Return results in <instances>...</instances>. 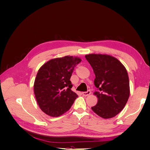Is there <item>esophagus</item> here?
I'll list each match as a JSON object with an SVG mask.
<instances>
[{"instance_id": "1", "label": "esophagus", "mask_w": 150, "mask_h": 150, "mask_svg": "<svg viewBox=\"0 0 150 150\" xmlns=\"http://www.w3.org/2000/svg\"><path fill=\"white\" fill-rule=\"evenodd\" d=\"M82 94H83V96H88L91 94V91H86V92H83Z\"/></svg>"}]
</instances>
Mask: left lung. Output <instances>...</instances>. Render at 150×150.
<instances>
[{"label": "left lung", "mask_w": 150, "mask_h": 150, "mask_svg": "<svg viewBox=\"0 0 150 150\" xmlns=\"http://www.w3.org/2000/svg\"><path fill=\"white\" fill-rule=\"evenodd\" d=\"M85 57L93 67L98 91L96 105L92 110L104 119L111 118L120 112L129 96V81L125 67L116 57L107 54H90Z\"/></svg>", "instance_id": "1"}]
</instances>
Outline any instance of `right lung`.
I'll list each match as a JSON object with an SVG mask.
<instances>
[{
    "mask_svg": "<svg viewBox=\"0 0 150 150\" xmlns=\"http://www.w3.org/2000/svg\"><path fill=\"white\" fill-rule=\"evenodd\" d=\"M81 61L78 57L67 56L52 59L40 67L34 91L39 106L46 115L52 117L62 115L78 97L71 89L70 78L75 66Z\"/></svg>",
    "mask_w": 150,
    "mask_h": 150,
    "instance_id": "1",
    "label": "right lung"
}]
</instances>
